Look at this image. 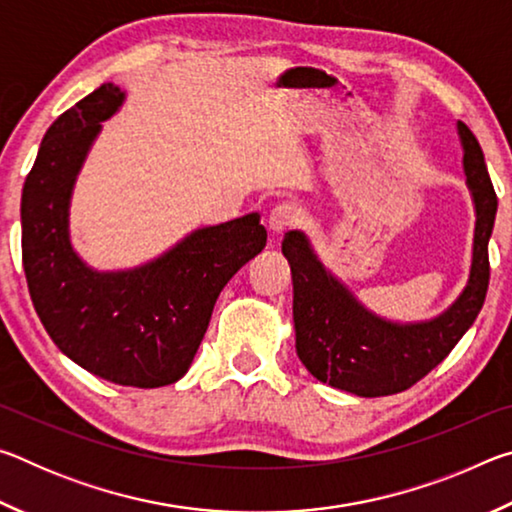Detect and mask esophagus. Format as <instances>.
Wrapping results in <instances>:
<instances>
[{
  "instance_id": "esophagus-1",
  "label": "esophagus",
  "mask_w": 512,
  "mask_h": 512,
  "mask_svg": "<svg viewBox=\"0 0 512 512\" xmlns=\"http://www.w3.org/2000/svg\"><path fill=\"white\" fill-rule=\"evenodd\" d=\"M298 223H300V212L298 207L291 203H280L268 212V230L275 232V235H282L284 230H289Z\"/></svg>"
}]
</instances>
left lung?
<instances>
[{"label":"left lung","mask_w":512,"mask_h":512,"mask_svg":"<svg viewBox=\"0 0 512 512\" xmlns=\"http://www.w3.org/2000/svg\"><path fill=\"white\" fill-rule=\"evenodd\" d=\"M458 135L476 207L472 268L461 296L438 318L400 325L375 316L325 271L302 232L284 235L282 253L293 277L296 350L323 384L359 397L402 393L429 375L479 316L490 282L488 241L495 228L497 194L481 146L463 121H458Z\"/></svg>","instance_id":"1"}]
</instances>
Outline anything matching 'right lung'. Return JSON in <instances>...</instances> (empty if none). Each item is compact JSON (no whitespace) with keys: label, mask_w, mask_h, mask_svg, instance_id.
<instances>
[{"label":"right lung","mask_w":512,"mask_h":512,"mask_svg":"<svg viewBox=\"0 0 512 512\" xmlns=\"http://www.w3.org/2000/svg\"><path fill=\"white\" fill-rule=\"evenodd\" d=\"M124 101L103 83L45 133L22 189V264L51 341L112 384L158 388L192 366L214 302L266 246L259 214L201 228L133 271L99 273L69 244V196L101 121Z\"/></svg>","instance_id":"1"}]
</instances>
